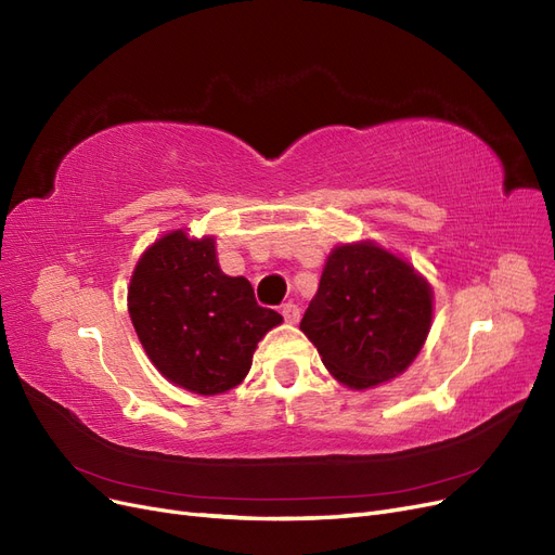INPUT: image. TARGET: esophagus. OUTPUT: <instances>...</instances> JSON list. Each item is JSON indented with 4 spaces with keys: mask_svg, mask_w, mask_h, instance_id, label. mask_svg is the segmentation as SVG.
I'll use <instances>...</instances> for the list:
<instances>
[{
    "mask_svg": "<svg viewBox=\"0 0 555 555\" xmlns=\"http://www.w3.org/2000/svg\"><path fill=\"white\" fill-rule=\"evenodd\" d=\"M281 315L285 318V322L297 324V322H299V318H301V310H299V306H297V304L287 301V304H283V306H281Z\"/></svg>",
    "mask_w": 555,
    "mask_h": 555,
    "instance_id": "obj_1",
    "label": "esophagus"
}]
</instances>
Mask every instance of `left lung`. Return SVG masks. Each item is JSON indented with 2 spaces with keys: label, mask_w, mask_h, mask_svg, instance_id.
<instances>
[{
  "label": "left lung",
  "mask_w": 555,
  "mask_h": 555,
  "mask_svg": "<svg viewBox=\"0 0 555 555\" xmlns=\"http://www.w3.org/2000/svg\"><path fill=\"white\" fill-rule=\"evenodd\" d=\"M430 318V287L411 264L358 243L331 251L299 326L337 380L365 390L413 363Z\"/></svg>",
  "instance_id": "1"
}]
</instances>
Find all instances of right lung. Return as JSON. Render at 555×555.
<instances>
[{
    "label": "right lung",
    "mask_w": 555,
    "mask_h": 555,
    "mask_svg": "<svg viewBox=\"0 0 555 555\" xmlns=\"http://www.w3.org/2000/svg\"><path fill=\"white\" fill-rule=\"evenodd\" d=\"M129 315L158 372L197 395H220L243 380L256 345L283 318L258 306L245 276H227L215 240L167 233L138 260Z\"/></svg>",
    "instance_id": "1"
}]
</instances>
